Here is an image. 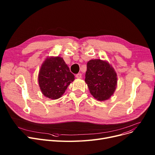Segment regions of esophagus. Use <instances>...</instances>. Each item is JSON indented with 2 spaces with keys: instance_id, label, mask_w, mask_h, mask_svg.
Returning <instances> with one entry per match:
<instances>
[{
  "instance_id": "obj_1",
  "label": "esophagus",
  "mask_w": 155,
  "mask_h": 155,
  "mask_svg": "<svg viewBox=\"0 0 155 155\" xmlns=\"http://www.w3.org/2000/svg\"><path fill=\"white\" fill-rule=\"evenodd\" d=\"M76 78H82V73H78L76 75Z\"/></svg>"
}]
</instances>
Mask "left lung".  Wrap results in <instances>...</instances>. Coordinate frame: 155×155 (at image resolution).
Returning <instances> with one entry per match:
<instances>
[{
  "mask_svg": "<svg viewBox=\"0 0 155 155\" xmlns=\"http://www.w3.org/2000/svg\"><path fill=\"white\" fill-rule=\"evenodd\" d=\"M85 81L91 94L99 101L109 99L114 92L117 82V73L106 61L91 60L87 64Z\"/></svg>",
  "mask_w": 155,
  "mask_h": 155,
  "instance_id": "obj_1",
  "label": "left lung"
}]
</instances>
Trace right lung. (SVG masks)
<instances>
[{"instance_id": "1", "label": "right lung", "mask_w": 155, "mask_h": 155, "mask_svg": "<svg viewBox=\"0 0 155 155\" xmlns=\"http://www.w3.org/2000/svg\"><path fill=\"white\" fill-rule=\"evenodd\" d=\"M75 80L74 75L63 59L59 56L47 58L38 75V83L42 94L51 99H58Z\"/></svg>"}]
</instances>
